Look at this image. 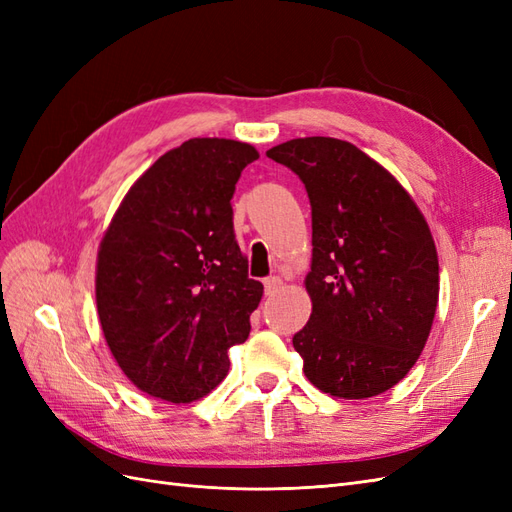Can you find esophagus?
Instances as JSON below:
<instances>
[{
	"mask_svg": "<svg viewBox=\"0 0 512 512\" xmlns=\"http://www.w3.org/2000/svg\"><path fill=\"white\" fill-rule=\"evenodd\" d=\"M280 288H282L280 277H277V275L267 277V280H265V294H269V297H271V294H275Z\"/></svg>",
	"mask_w": 512,
	"mask_h": 512,
	"instance_id": "34e87169",
	"label": "esophagus"
}]
</instances>
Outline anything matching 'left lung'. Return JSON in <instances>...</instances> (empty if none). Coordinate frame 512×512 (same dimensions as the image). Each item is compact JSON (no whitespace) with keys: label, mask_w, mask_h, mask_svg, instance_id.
I'll return each instance as SVG.
<instances>
[{"label":"left lung","mask_w":512,"mask_h":512,"mask_svg":"<svg viewBox=\"0 0 512 512\" xmlns=\"http://www.w3.org/2000/svg\"><path fill=\"white\" fill-rule=\"evenodd\" d=\"M312 205V316L292 337L307 380L342 399L374 397L421 356L438 307L431 230L401 183L348 141L292 138L267 151Z\"/></svg>","instance_id":"1"}]
</instances>
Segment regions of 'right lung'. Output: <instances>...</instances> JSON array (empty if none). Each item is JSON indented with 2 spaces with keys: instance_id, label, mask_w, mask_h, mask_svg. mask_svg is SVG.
I'll return each instance as SVG.
<instances>
[{
  "instance_id": "right-lung-1",
  "label": "right lung",
  "mask_w": 512,
  "mask_h": 512,
  "mask_svg": "<svg viewBox=\"0 0 512 512\" xmlns=\"http://www.w3.org/2000/svg\"><path fill=\"white\" fill-rule=\"evenodd\" d=\"M258 151L190 138L153 162L121 200L96 267V303L117 365L143 393L190 404L228 374L250 335L262 284L232 230L235 185Z\"/></svg>"
}]
</instances>
